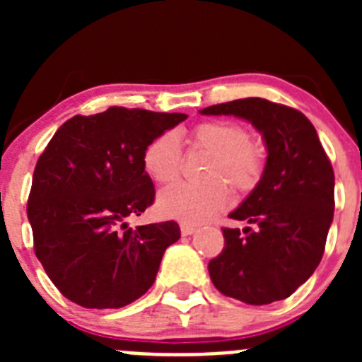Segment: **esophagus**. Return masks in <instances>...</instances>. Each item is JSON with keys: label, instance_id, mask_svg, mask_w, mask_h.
<instances>
[{"label": "esophagus", "instance_id": "esophagus-1", "mask_svg": "<svg viewBox=\"0 0 362 362\" xmlns=\"http://www.w3.org/2000/svg\"><path fill=\"white\" fill-rule=\"evenodd\" d=\"M181 233H183V235H192V233H196V226L185 223V225H181Z\"/></svg>", "mask_w": 362, "mask_h": 362}]
</instances>
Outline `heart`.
Returning a JSON list of instances; mask_svg holds the SVG:
<instances>
[{
  "label": "heart",
  "instance_id": "heart-1",
  "mask_svg": "<svg viewBox=\"0 0 362 362\" xmlns=\"http://www.w3.org/2000/svg\"><path fill=\"white\" fill-rule=\"evenodd\" d=\"M188 145L212 156L206 165L203 185H177L161 192L156 210L161 217L201 223L219 212L226 204L230 192H248L259 183L264 168V152L257 143L250 141L245 129L228 121H212L197 124L188 136ZM143 166L153 183L172 185L181 175V146L177 136L165 132L158 136L143 153Z\"/></svg>",
  "mask_w": 362,
  "mask_h": 362
}]
</instances>
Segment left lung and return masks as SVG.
I'll return each instance as SVG.
<instances>
[{
    "label": "left lung",
    "instance_id": "8db88e82",
    "mask_svg": "<svg viewBox=\"0 0 362 362\" xmlns=\"http://www.w3.org/2000/svg\"><path fill=\"white\" fill-rule=\"evenodd\" d=\"M233 116L263 136L259 183L228 214L250 226L223 228L225 248L209 263L214 286L246 305L286 299L319 267L334 221V168L305 114L268 99L245 98L199 110Z\"/></svg>",
    "mask_w": 362,
    "mask_h": 362
}]
</instances>
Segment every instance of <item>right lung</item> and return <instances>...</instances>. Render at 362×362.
I'll return each mask as SVG.
<instances>
[{
	"mask_svg": "<svg viewBox=\"0 0 362 362\" xmlns=\"http://www.w3.org/2000/svg\"><path fill=\"white\" fill-rule=\"evenodd\" d=\"M110 107L63 123L37 159L27 216L34 252L57 290L85 308H123L158 276L177 223L130 228L127 219L153 203L143 166L156 137L187 119Z\"/></svg>",
	"mask_w": 362,
	"mask_h": 362,
	"instance_id": "obj_1",
	"label": "right lung"
}]
</instances>
